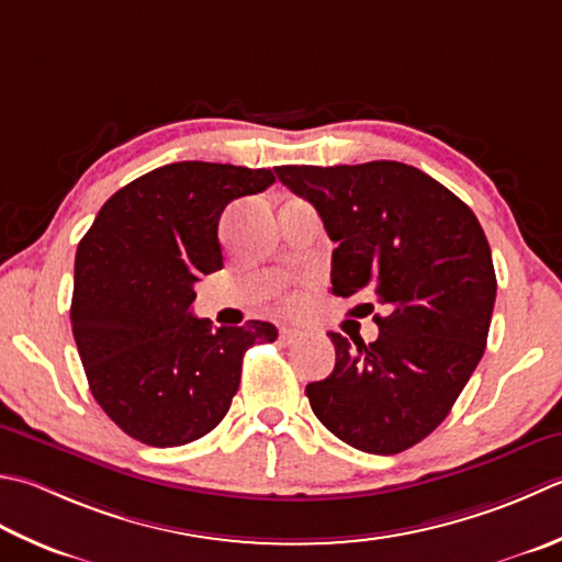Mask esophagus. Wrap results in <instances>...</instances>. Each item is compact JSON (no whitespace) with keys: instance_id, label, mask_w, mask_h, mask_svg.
I'll list each match as a JSON object with an SVG mask.
<instances>
[{"instance_id":"1","label":"esophagus","mask_w":562,"mask_h":562,"mask_svg":"<svg viewBox=\"0 0 562 562\" xmlns=\"http://www.w3.org/2000/svg\"><path fill=\"white\" fill-rule=\"evenodd\" d=\"M302 338H304V331H300V328H292V326H282V328H280V340H282L284 346L300 344Z\"/></svg>"}]
</instances>
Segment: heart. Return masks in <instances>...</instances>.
I'll return each instance as SVG.
<instances>
[{"label":"heart","mask_w":562,"mask_h":562,"mask_svg":"<svg viewBox=\"0 0 562 562\" xmlns=\"http://www.w3.org/2000/svg\"><path fill=\"white\" fill-rule=\"evenodd\" d=\"M288 304H292V300H288Z\"/></svg>","instance_id":"1"}]
</instances>
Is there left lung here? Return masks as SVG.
I'll return each mask as SVG.
<instances>
[{"instance_id":"1","label":"left lung","mask_w":562,"mask_h":562,"mask_svg":"<svg viewBox=\"0 0 562 562\" xmlns=\"http://www.w3.org/2000/svg\"><path fill=\"white\" fill-rule=\"evenodd\" d=\"M274 172L336 244L331 292L372 294L384 312L368 346L328 334L334 372L306 384L316 419L366 453H402L446 419L485 353L497 296L485 231L441 182L397 160Z\"/></svg>"}]
</instances>
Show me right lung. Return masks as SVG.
<instances>
[{
  "label": "right lung",
  "mask_w": 562,
  "mask_h": 562,
  "mask_svg": "<svg viewBox=\"0 0 562 562\" xmlns=\"http://www.w3.org/2000/svg\"><path fill=\"white\" fill-rule=\"evenodd\" d=\"M274 172L182 160L140 175L99 209L77 246L70 322L97 404L156 448L192 443L224 419L244 353L268 322L212 328L192 316L194 282L224 266L218 218L266 192Z\"/></svg>",
  "instance_id": "obj_1"
}]
</instances>
